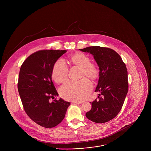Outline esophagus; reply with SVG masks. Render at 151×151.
Segmentation results:
<instances>
[{
	"label": "esophagus",
	"mask_w": 151,
	"mask_h": 151,
	"mask_svg": "<svg viewBox=\"0 0 151 151\" xmlns=\"http://www.w3.org/2000/svg\"><path fill=\"white\" fill-rule=\"evenodd\" d=\"M72 103L73 104H82V102H78V101H73V102H72Z\"/></svg>",
	"instance_id": "1"
}]
</instances>
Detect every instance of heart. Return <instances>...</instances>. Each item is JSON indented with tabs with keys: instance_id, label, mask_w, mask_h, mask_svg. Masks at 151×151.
<instances>
[{
	"instance_id": "obj_1",
	"label": "heart",
	"mask_w": 151,
	"mask_h": 151,
	"mask_svg": "<svg viewBox=\"0 0 151 151\" xmlns=\"http://www.w3.org/2000/svg\"><path fill=\"white\" fill-rule=\"evenodd\" d=\"M69 61L73 65L81 68V77H87L92 81H96L99 77V67L90 62V58L84 53H75L69 57ZM68 69L65 62L60 59L55 62L52 70V78L58 84L67 79ZM92 90V84L86 77L78 81H68L60 88L61 96L68 101H83L89 95Z\"/></svg>"
}]
</instances>
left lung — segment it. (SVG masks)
Returning a JSON list of instances; mask_svg holds the SVG:
<instances>
[{
	"mask_svg": "<svg viewBox=\"0 0 151 151\" xmlns=\"http://www.w3.org/2000/svg\"><path fill=\"white\" fill-rule=\"evenodd\" d=\"M80 50L88 52L93 58L100 70L95 92L100 94L92 102L86 118L96 123L108 122L121 110L129 90L126 65L114 50L99 46H89Z\"/></svg>",
	"mask_w": 151,
	"mask_h": 151,
	"instance_id": "1",
	"label": "left lung"
}]
</instances>
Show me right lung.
<instances>
[{"instance_id": "right-lung-1", "label": "right lung", "mask_w": 151, "mask_h": 151, "mask_svg": "<svg viewBox=\"0 0 151 151\" xmlns=\"http://www.w3.org/2000/svg\"><path fill=\"white\" fill-rule=\"evenodd\" d=\"M66 52L38 50L29 56L20 68L17 86L24 109L32 121L45 128L60 123L70 105L61 98L53 99L59 94L51 76L54 63Z\"/></svg>"}]
</instances>
